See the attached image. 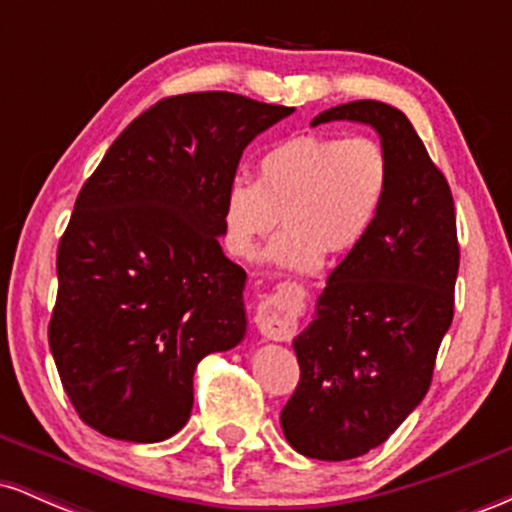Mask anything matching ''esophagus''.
<instances>
[{
    "instance_id": "1",
    "label": "esophagus",
    "mask_w": 512,
    "mask_h": 512,
    "mask_svg": "<svg viewBox=\"0 0 512 512\" xmlns=\"http://www.w3.org/2000/svg\"><path fill=\"white\" fill-rule=\"evenodd\" d=\"M255 322L264 339L284 342L296 330V308L286 298L267 296L257 308Z\"/></svg>"
}]
</instances>
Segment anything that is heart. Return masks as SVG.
Returning a JSON list of instances; mask_svg holds the SVG:
<instances>
[{
  "label": "heart",
  "instance_id": "heart-1",
  "mask_svg": "<svg viewBox=\"0 0 512 512\" xmlns=\"http://www.w3.org/2000/svg\"><path fill=\"white\" fill-rule=\"evenodd\" d=\"M390 190V158L370 137L298 134L264 151L257 178H233L223 195L226 245L250 257L284 221L267 260L313 272L330 255L354 250L373 228Z\"/></svg>",
  "mask_w": 512,
  "mask_h": 512
}]
</instances>
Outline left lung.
Segmentation results:
<instances>
[{"instance_id":"left-lung-1","label":"left lung","mask_w":512,"mask_h":512,"mask_svg":"<svg viewBox=\"0 0 512 512\" xmlns=\"http://www.w3.org/2000/svg\"><path fill=\"white\" fill-rule=\"evenodd\" d=\"M334 120L380 134L390 190L366 238L327 279L315 320L293 339L301 380L281 428L301 455L339 462L385 443L426 397L452 322L460 245L448 180L402 110L354 101L310 125Z\"/></svg>"}]
</instances>
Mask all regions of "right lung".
<instances>
[{"mask_svg": "<svg viewBox=\"0 0 512 512\" xmlns=\"http://www.w3.org/2000/svg\"><path fill=\"white\" fill-rule=\"evenodd\" d=\"M291 113L228 91L163 98L81 187L48 339L76 414L103 436H175L197 363L243 342L248 276L219 245L223 195L245 146Z\"/></svg>", "mask_w": 512, "mask_h": 512, "instance_id": "1", "label": "right lung"}]
</instances>
